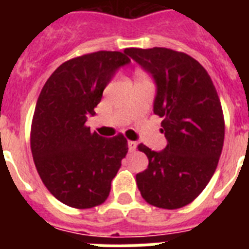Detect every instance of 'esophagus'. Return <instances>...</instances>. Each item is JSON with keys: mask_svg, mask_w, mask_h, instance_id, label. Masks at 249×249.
Here are the masks:
<instances>
[{"mask_svg": "<svg viewBox=\"0 0 249 249\" xmlns=\"http://www.w3.org/2000/svg\"><path fill=\"white\" fill-rule=\"evenodd\" d=\"M128 147L129 151L134 152L137 150V142H134V141H128Z\"/></svg>", "mask_w": 249, "mask_h": 249, "instance_id": "obj_1", "label": "esophagus"}]
</instances>
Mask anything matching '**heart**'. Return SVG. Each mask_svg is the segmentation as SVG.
<instances>
[{
	"label": "heart",
	"instance_id": "obj_1",
	"mask_svg": "<svg viewBox=\"0 0 249 249\" xmlns=\"http://www.w3.org/2000/svg\"><path fill=\"white\" fill-rule=\"evenodd\" d=\"M136 79H146V76H144L143 73H141V72H137Z\"/></svg>",
	"mask_w": 249,
	"mask_h": 249
}]
</instances>
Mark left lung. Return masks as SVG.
Here are the masks:
<instances>
[{"instance_id": "obj_1", "label": "left lung", "mask_w": 249, "mask_h": 249, "mask_svg": "<svg viewBox=\"0 0 249 249\" xmlns=\"http://www.w3.org/2000/svg\"><path fill=\"white\" fill-rule=\"evenodd\" d=\"M124 53L155 81L154 113L163 117L166 138L161 151L138 146L148 166L136 176L137 186L148 204L185 207L208 185L222 152L225 123L216 88L204 67L185 53L165 48Z\"/></svg>"}]
</instances>
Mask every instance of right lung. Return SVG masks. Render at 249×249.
Returning a JSON list of instances; mask_svg holds the SVG:
<instances>
[{"instance_id": "obj_1", "label": "right lung", "mask_w": 249, "mask_h": 249, "mask_svg": "<svg viewBox=\"0 0 249 249\" xmlns=\"http://www.w3.org/2000/svg\"><path fill=\"white\" fill-rule=\"evenodd\" d=\"M129 63L120 52L77 56L60 64L41 90L31 128L33 161L46 189L68 207L102 204L128 152L123 134L105 138L85 123L106 86Z\"/></svg>"}]
</instances>
